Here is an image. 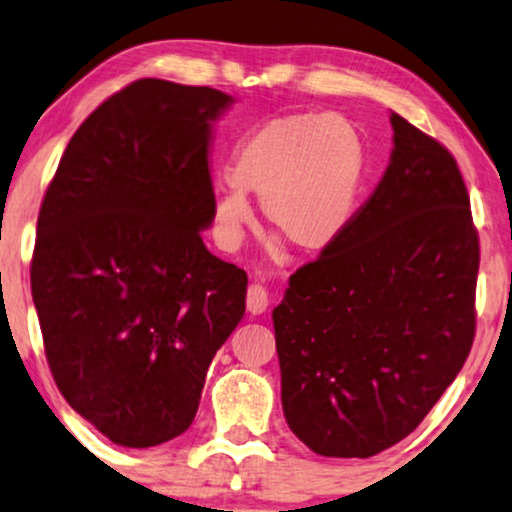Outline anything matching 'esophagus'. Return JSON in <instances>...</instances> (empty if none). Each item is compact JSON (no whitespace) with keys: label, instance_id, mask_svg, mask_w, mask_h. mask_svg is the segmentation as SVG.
Here are the masks:
<instances>
[{"label":"esophagus","instance_id":"obj_1","mask_svg":"<svg viewBox=\"0 0 512 512\" xmlns=\"http://www.w3.org/2000/svg\"><path fill=\"white\" fill-rule=\"evenodd\" d=\"M245 306H248L250 313H264L269 306V292L262 283H250L248 295H245Z\"/></svg>","mask_w":512,"mask_h":512}]
</instances>
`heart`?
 <instances>
[{
  "instance_id": "b5f03b06",
  "label": "heart",
  "mask_w": 512,
  "mask_h": 512,
  "mask_svg": "<svg viewBox=\"0 0 512 512\" xmlns=\"http://www.w3.org/2000/svg\"><path fill=\"white\" fill-rule=\"evenodd\" d=\"M367 149L356 121L330 112H290L250 128L215 196V231L234 245L250 222L248 192L264 220L297 252L330 248L353 213Z\"/></svg>"
}]
</instances>
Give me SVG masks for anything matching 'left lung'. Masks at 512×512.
<instances>
[{
    "label": "left lung",
    "instance_id": "8db88e82",
    "mask_svg": "<svg viewBox=\"0 0 512 512\" xmlns=\"http://www.w3.org/2000/svg\"><path fill=\"white\" fill-rule=\"evenodd\" d=\"M379 187L274 309L290 431L320 456L367 459L417 428L475 339L480 238L445 145L391 114Z\"/></svg>",
    "mask_w": 512,
    "mask_h": 512
}]
</instances>
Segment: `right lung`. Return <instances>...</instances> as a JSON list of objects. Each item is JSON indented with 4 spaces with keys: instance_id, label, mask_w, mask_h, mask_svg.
<instances>
[{
    "instance_id": "1",
    "label": "right lung",
    "mask_w": 512,
    "mask_h": 512,
    "mask_svg": "<svg viewBox=\"0 0 512 512\" xmlns=\"http://www.w3.org/2000/svg\"><path fill=\"white\" fill-rule=\"evenodd\" d=\"M231 98L138 79L72 135L37 220L30 285L63 398L124 447L185 433L248 276L210 255V121Z\"/></svg>"
}]
</instances>
